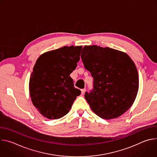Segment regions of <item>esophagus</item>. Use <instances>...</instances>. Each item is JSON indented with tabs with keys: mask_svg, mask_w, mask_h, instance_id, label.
Wrapping results in <instances>:
<instances>
[{
	"mask_svg": "<svg viewBox=\"0 0 157 157\" xmlns=\"http://www.w3.org/2000/svg\"><path fill=\"white\" fill-rule=\"evenodd\" d=\"M86 89H81V94H84V93H85V92H86Z\"/></svg>",
	"mask_w": 157,
	"mask_h": 157,
	"instance_id": "34e87169",
	"label": "esophagus"
}]
</instances>
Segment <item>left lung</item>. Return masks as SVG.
I'll list each match as a JSON object with an SVG mask.
<instances>
[{"instance_id":"8db88e82","label":"left lung","mask_w":157,"mask_h":157,"mask_svg":"<svg viewBox=\"0 0 157 157\" xmlns=\"http://www.w3.org/2000/svg\"><path fill=\"white\" fill-rule=\"evenodd\" d=\"M81 57L94 78L93 89L84 95L93 111L105 119L123 114L133 104L139 90L135 63L124 52L97 45L84 46Z\"/></svg>"}]
</instances>
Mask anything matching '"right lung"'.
Here are the masks:
<instances>
[{
	"instance_id": "obj_1",
	"label": "right lung",
	"mask_w": 157,
	"mask_h": 157,
	"mask_svg": "<svg viewBox=\"0 0 157 157\" xmlns=\"http://www.w3.org/2000/svg\"><path fill=\"white\" fill-rule=\"evenodd\" d=\"M82 46L63 47L37 59L29 81L30 96L39 113L49 119L69 113L81 91L74 87L70 74L75 70Z\"/></svg>"
}]
</instances>
